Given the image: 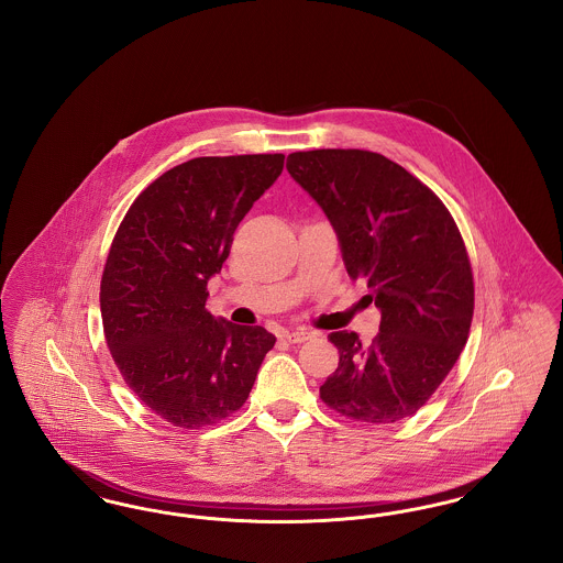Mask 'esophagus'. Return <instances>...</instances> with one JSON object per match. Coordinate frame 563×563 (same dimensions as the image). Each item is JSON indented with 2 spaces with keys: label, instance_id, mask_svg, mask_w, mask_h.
I'll list each match as a JSON object with an SVG mask.
<instances>
[{
  "label": "esophagus",
  "instance_id": "34e87169",
  "mask_svg": "<svg viewBox=\"0 0 563 563\" xmlns=\"http://www.w3.org/2000/svg\"><path fill=\"white\" fill-rule=\"evenodd\" d=\"M283 338H285L287 342H291V344H301V342L310 340L312 333H308V331H303V329H295V331H283Z\"/></svg>",
  "mask_w": 563,
  "mask_h": 563
}]
</instances>
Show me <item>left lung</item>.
<instances>
[{"label":"left lung","mask_w":563,"mask_h":563,"mask_svg":"<svg viewBox=\"0 0 563 563\" xmlns=\"http://www.w3.org/2000/svg\"><path fill=\"white\" fill-rule=\"evenodd\" d=\"M287 170L327 214L350 278L367 280L382 314L369 346L354 331L329 335L340 363L322 401L369 424L413 416L452 372L473 321V272L452 214L374 152H295Z\"/></svg>","instance_id":"obj_1"}]
</instances>
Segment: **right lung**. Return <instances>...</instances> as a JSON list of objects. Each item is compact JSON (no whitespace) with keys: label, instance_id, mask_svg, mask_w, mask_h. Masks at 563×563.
Segmentation results:
<instances>
[{"label":"right lung","instance_id":"right-lung-1","mask_svg":"<svg viewBox=\"0 0 563 563\" xmlns=\"http://www.w3.org/2000/svg\"><path fill=\"white\" fill-rule=\"evenodd\" d=\"M283 154L194 158L143 189L118 228L101 280L111 356L145 407L173 427H211L241 409L276 338L214 319L207 285Z\"/></svg>","mask_w":563,"mask_h":563}]
</instances>
